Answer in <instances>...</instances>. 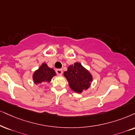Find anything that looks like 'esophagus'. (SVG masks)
Masks as SVG:
<instances>
[{"instance_id":"34e87169","label":"esophagus","mask_w":135,"mask_h":135,"mask_svg":"<svg viewBox=\"0 0 135 135\" xmlns=\"http://www.w3.org/2000/svg\"><path fill=\"white\" fill-rule=\"evenodd\" d=\"M56 73H57V74L59 75H62L63 73L62 69H57L56 70Z\"/></svg>"}]
</instances>
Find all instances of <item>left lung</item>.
Instances as JSON below:
<instances>
[{
	"mask_svg": "<svg viewBox=\"0 0 135 135\" xmlns=\"http://www.w3.org/2000/svg\"><path fill=\"white\" fill-rule=\"evenodd\" d=\"M64 75L69 82L70 88L78 93L87 90L93 80L89 71L78 62L70 65L67 70L64 71Z\"/></svg>",
	"mask_w": 135,
	"mask_h": 135,
	"instance_id": "8db88e82",
	"label": "left lung"
}]
</instances>
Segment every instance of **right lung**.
Masks as SVG:
<instances>
[{
	"instance_id": "obj_1",
	"label": "right lung",
	"mask_w": 135,
	"mask_h": 135,
	"mask_svg": "<svg viewBox=\"0 0 135 135\" xmlns=\"http://www.w3.org/2000/svg\"><path fill=\"white\" fill-rule=\"evenodd\" d=\"M56 75L54 70L49 67L45 63H43L38 70L33 74V80L35 84L42 83H50L52 78Z\"/></svg>"
}]
</instances>
